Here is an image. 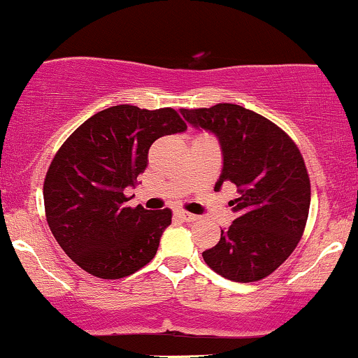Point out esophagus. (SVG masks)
Listing matches in <instances>:
<instances>
[{"label": "esophagus", "instance_id": "obj_1", "mask_svg": "<svg viewBox=\"0 0 358 358\" xmlns=\"http://www.w3.org/2000/svg\"><path fill=\"white\" fill-rule=\"evenodd\" d=\"M176 216L182 220V222H196V220L199 218L198 215H192V213H187V211H184V210L176 211Z\"/></svg>", "mask_w": 358, "mask_h": 358}]
</instances>
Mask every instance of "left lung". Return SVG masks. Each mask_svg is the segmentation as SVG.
I'll return each mask as SVG.
<instances>
[{
  "instance_id": "8db88e82",
  "label": "left lung",
  "mask_w": 358,
  "mask_h": 358,
  "mask_svg": "<svg viewBox=\"0 0 358 358\" xmlns=\"http://www.w3.org/2000/svg\"><path fill=\"white\" fill-rule=\"evenodd\" d=\"M180 115L194 128L216 135L223 171L215 189L235 184L231 201L236 220L210 250L204 262L235 282L271 275L298 247L306 227L311 184L298 145L271 120L247 108L218 103Z\"/></svg>"
}]
</instances>
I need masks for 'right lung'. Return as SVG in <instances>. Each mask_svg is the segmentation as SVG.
<instances>
[{
    "label": "right lung",
    "mask_w": 358,
    "mask_h": 358,
    "mask_svg": "<svg viewBox=\"0 0 358 358\" xmlns=\"http://www.w3.org/2000/svg\"><path fill=\"white\" fill-rule=\"evenodd\" d=\"M187 128L172 108L118 104L92 115L59 148L43 182L52 235L72 262L99 279H122L157 254L172 211L127 206L148 148Z\"/></svg>",
    "instance_id": "right-lung-1"
}]
</instances>
